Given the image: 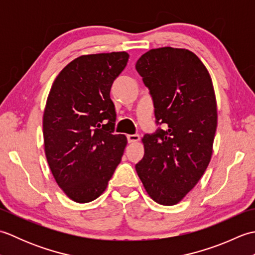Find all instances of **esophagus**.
<instances>
[{
	"label": "esophagus",
	"mask_w": 255,
	"mask_h": 255,
	"mask_svg": "<svg viewBox=\"0 0 255 255\" xmlns=\"http://www.w3.org/2000/svg\"><path fill=\"white\" fill-rule=\"evenodd\" d=\"M127 140L129 143L138 142L140 140V137H139V134H127Z\"/></svg>",
	"instance_id": "obj_1"
}]
</instances>
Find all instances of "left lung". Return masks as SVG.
Instances as JSON below:
<instances>
[{
  "mask_svg": "<svg viewBox=\"0 0 255 255\" xmlns=\"http://www.w3.org/2000/svg\"><path fill=\"white\" fill-rule=\"evenodd\" d=\"M136 70L154 103L156 124L144 134L136 171L149 196L172 206L198 183L210 162L217 128V102L208 70L194 52L162 47L139 58Z\"/></svg>",
  "mask_w": 255,
  "mask_h": 255,
  "instance_id": "obj_1",
  "label": "left lung"
}]
</instances>
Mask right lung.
I'll list each match as a JSON object with an SVG mask.
<instances>
[{
  "mask_svg": "<svg viewBox=\"0 0 255 255\" xmlns=\"http://www.w3.org/2000/svg\"><path fill=\"white\" fill-rule=\"evenodd\" d=\"M127 52L81 56L64 67L48 95L42 131L48 164L57 184L77 203L104 193L122 160L127 138L113 134L111 88Z\"/></svg>",
  "mask_w": 255,
  "mask_h": 255,
  "instance_id": "add662e5",
  "label": "right lung"
}]
</instances>
